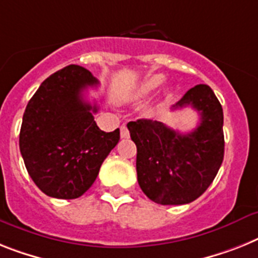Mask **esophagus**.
I'll use <instances>...</instances> for the list:
<instances>
[{
  "label": "esophagus",
  "mask_w": 258,
  "mask_h": 258,
  "mask_svg": "<svg viewBox=\"0 0 258 258\" xmlns=\"http://www.w3.org/2000/svg\"><path fill=\"white\" fill-rule=\"evenodd\" d=\"M120 136H122L123 139H127V138H130V131L125 124L120 125Z\"/></svg>",
  "instance_id": "esophagus-1"
}]
</instances>
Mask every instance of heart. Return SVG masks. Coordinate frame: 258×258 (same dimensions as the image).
Instances as JSON below:
<instances>
[{
	"label": "heart",
	"mask_w": 258,
	"mask_h": 258,
	"mask_svg": "<svg viewBox=\"0 0 258 258\" xmlns=\"http://www.w3.org/2000/svg\"><path fill=\"white\" fill-rule=\"evenodd\" d=\"M162 81H164V77L160 75H155V76H151V77H148V79H147L146 81L143 82L142 85H140L139 96L148 97L149 94H152L156 89L161 85Z\"/></svg>",
	"instance_id": "1"
}]
</instances>
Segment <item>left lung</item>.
<instances>
[{
  "instance_id": "8db88e82",
  "label": "left lung",
  "mask_w": 258,
  "mask_h": 258,
  "mask_svg": "<svg viewBox=\"0 0 258 258\" xmlns=\"http://www.w3.org/2000/svg\"><path fill=\"white\" fill-rule=\"evenodd\" d=\"M191 106L201 123L181 134L152 119L127 124L136 144L140 189L159 205H186L202 196L218 174L224 157L223 109L207 85L186 92L172 110Z\"/></svg>"
}]
</instances>
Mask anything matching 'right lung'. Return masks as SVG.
<instances>
[{
    "instance_id": "1",
    "label": "right lung",
    "mask_w": 258,
    "mask_h": 258,
    "mask_svg": "<svg viewBox=\"0 0 258 258\" xmlns=\"http://www.w3.org/2000/svg\"><path fill=\"white\" fill-rule=\"evenodd\" d=\"M98 84L88 69L68 66L45 79L27 103L19 149L32 181L52 198L81 197L118 144L119 128L99 130L98 106L82 98L85 89Z\"/></svg>"
}]
</instances>
